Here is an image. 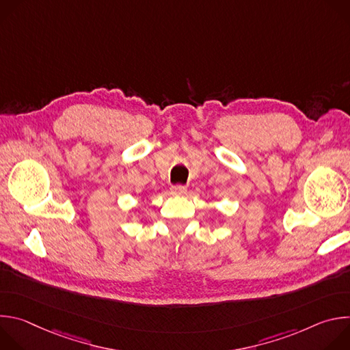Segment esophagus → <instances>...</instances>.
I'll return each mask as SVG.
<instances>
[{
    "label": "esophagus",
    "mask_w": 350,
    "mask_h": 350,
    "mask_svg": "<svg viewBox=\"0 0 350 350\" xmlns=\"http://www.w3.org/2000/svg\"><path fill=\"white\" fill-rule=\"evenodd\" d=\"M170 189H172L173 195H183L187 191V188L184 185H173Z\"/></svg>",
    "instance_id": "34e87169"
}]
</instances>
